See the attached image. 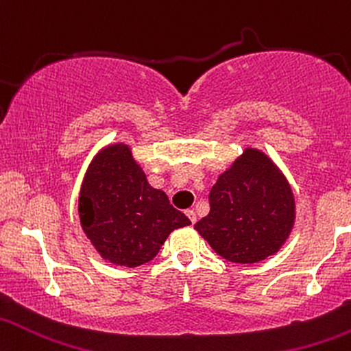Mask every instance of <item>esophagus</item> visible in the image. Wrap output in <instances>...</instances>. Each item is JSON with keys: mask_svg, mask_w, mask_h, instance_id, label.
I'll list each match as a JSON object with an SVG mask.
<instances>
[{"mask_svg": "<svg viewBox=\"0 0 351 351\" xmlns=\"http://www.w3.org/2000/svg\"><path fill=\"white\" fill-rule=\"evenodd\" d=\"M186 215H187L189 220H191L192 223H195V220H197V215H195V212L192 210V208H189V210H186Z\"/></svg>", "mask_w": 351, "mask_h": 351, "instance_id": "esophagus-1", "label": "esophagus"}]
</instances>
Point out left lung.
Listing matches in <instances>:
<instances>
[{"label": "left lung", "instance_id": "1", "mask_svg": "<svg viewBox=\"0 0 351 351\" xmlns=\"http://www.w3.org/2000/svg\"><path fill=\"white\" fill-rule=\"evenodd\" d=\"M208 202L210 212L194 228L234 263H255L277 254L295 223L292 187L258 149L247 147L219 176Z\"/></svg>", "mask_w": 351, "mask_h": 351}]
</instances>
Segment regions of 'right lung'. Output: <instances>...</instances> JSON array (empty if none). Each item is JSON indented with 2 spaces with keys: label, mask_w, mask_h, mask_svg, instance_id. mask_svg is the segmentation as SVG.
Listing matches in <instances>:
<instances>
[{
  "label": "right lung",
  "mask_w": 351,
  "mask_h": 351,
  "mask_svg": "<svg viewBox=\"0 0 351 351\" xmlns=\"http://www.w3.org/2000/svg\"><path fill=\"white\" fill-rule=\"evenodd\" d=\"M80 219L104 261L132 269L156 257L172 230L191 223L147 182L128 144L102 147L81 184Z\"/></svg>",
  "instance_id": "obj_1"
}]
</instances>
